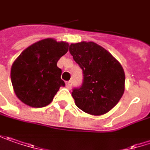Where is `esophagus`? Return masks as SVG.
Instances as JSON below:
<instances>
[{
    "label": "esophagus",
    "instance_id": "esophagus-1",
    "mask_svg": "<svg viewBox=\"0 0 150 150\" xmlns=\"http://www.w3.org/2000/svg\"><path fill=\"white\" fill-rule=\"evenodd\" d=\"M66 86L67 88H70L71 86V81H67V83H66Z\"/></svg>",
    "mask_w": 150,
    "mask_h": 150
}]
</instances>
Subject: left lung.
I'll use <instances>...</instances> for the list:
<instances>
[{
  "instance_id": "8db88e82",
  "label": "left lung",
  "mask_w": 150,
  "mask_h": 150,
  "mask_svg": "<svg viewBox=\"0 0 150 150\" xmlns=\"http://www.w3.org/2000/svg\"><path fill=\"white\" fill-rule=\"evenodd\" d=\"M69 52L83 74L81 87L71 92L76 105L94 116L107 113L124 93L125 73L122 65L94 42L71 44Z\"/></svg>"
}]
</instances>
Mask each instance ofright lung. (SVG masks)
Instances as JSON below:
<instances>
[{"instance_id":"add662e5","label":"right lung","mask_w":150,"mask_h":150,"mask_svg":"<svg viewBox=\"0 0 150 150\" xmlns=\"http://www.w3.org/2000/svg\"><path fill=\"white\" fill-rule=\"evenodd\" d=\"M68 43L45 39L25 49L11 66V80L14 92L22 102L40 108L53 100L60 87L62 69L58 60L68 50Z\"/></svg>"}]
</instances>
